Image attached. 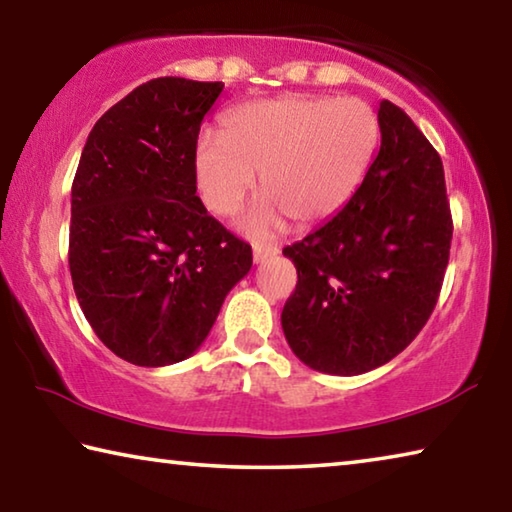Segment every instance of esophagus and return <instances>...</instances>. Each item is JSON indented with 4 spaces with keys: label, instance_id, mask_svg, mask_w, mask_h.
I'll return each mask as SVG.
<instances>
[{
    "label": "esophagus",
    "instance_id": "1",
    "mask_svg": "<svg viewBox=\"0 0 512 512\" xmlns=\"http://www.w3.org/2000/svg\"><path fill=\"white\" fill-rule=\"evenodd\" d=\"M273 255H277V246H255L253 248V259L257 264L264 262V259H268V257H273Z\"/></svg>",
    "mask_w": 512,
    "mask_h": 512
}]
</instances>
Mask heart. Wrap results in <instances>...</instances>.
Masks as SVG:
<instances>
[{
  "instance_id": "heart-1",
  "label": "heart",
  "mask_w": 512,
  "mask_h": 512,
  "mask_svg": "<svg viewBox=\"0 0 512 512\" xmlns=\"http://www.w3.org/2000/svg\"><path fill=\"white\" fill-rule=\"evenodd\" d=\"M379 121L361 99L284 94L246 101L223 115V135L205 131L194 146L196 187L207 210L237 212L257 185L268 192L246 230L268 237L284 216L314 225L339 214L375 158Z\"/></svg>"
}]
</instances>
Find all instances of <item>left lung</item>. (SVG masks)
I'll return each instance as SVG.
<instances>
[{
  "instance_id": "1",
  "label": "left lung",
  "mask_w": 512,
  "mask_h": 512,
  "mask_svg": "<svg viewBox=\"0 0 512 512\" xmlns=\"http://www.w3.org/2000/svg\"><path fill=\"white\" fill-rule=\"evenodd\" d=\"M377 119L381 146L357 194L282 250L298 271L284 336L327 375H361L397 357L427 325L449 262L443 160L395 103L381 101Z\"/></svg>"
}]
</instances>
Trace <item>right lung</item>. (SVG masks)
<instances>
[{"label":"right lung","instance_id":"1","mask_svg":"<svg viewBox=\"0 0 512 512\" xmlns=\"http://www.w3.org/2000/svg\"><path fill=\"white\" fill-rule=\"evenodd\" d=\"M223 83L162 76L88 135L72 183L69 273L94 334L160 368L201 348L253 250L196 196L194 146Z\"/></svg>","mask_w":512,"mask_h":512}]
</instances>
